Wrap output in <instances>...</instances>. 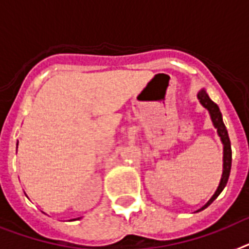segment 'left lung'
<instances>
[{"label":"left lung","instance_id":"left-lung-1","mask_svg":"<svg viewBox=\"0 0 249 249\" xmlns=\"http://www.w3.org/2000/svg\"><path fill=\"white\" fill-rule=\"evenodd\" d=\"M197 99L201 103V106L203 108H206L209 114H210L211 122H213V127L216 128L217 136L220 137V141L223 143V174H221L220 182H219V186H217L215 194L213 195L210 200L207 201L205 205H203L201 209L196 211H202L205 210L209 205L213 203V201L219 195L221 194V191L224 190V187L227 186L228 179H229V174H231V140H229V136H228V131L227 127L223 122V116H221V112L219 109L216 103H213V100L210 99V96L207 95V92L205 89H201L200 91L197 92Z\"/></svg>","mask_w":249,"mask_h":249}]
</instances>
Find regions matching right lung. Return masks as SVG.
I'll use <instances>...</instances> for the list:
<instances>
[{"label":"right lung","instance_id":"add662e5","mask_svg":"<svg viewBox=\"0 0 249 249\" xmlns=\"http://www.w3.org/2000/svg\"><path fill=\"white\" fill-rule=\"evenodd\" d=\"M79 219H81V217H77V219H72V220H79Z\"/></svg>","mask_w":249,"mask_h":249}]
</instances>
